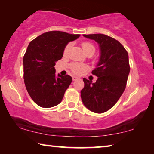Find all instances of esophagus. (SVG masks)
Segmentation results:
<instances>
[{
    "label": "esophagus",
    "mask_w": 154,
    "mask_h": 154,
    "mask_svg": "<svg viewBox=\"0 0 154 154\" xmlns=\"http://www.w3.org/2000/svg\"><path fill=\"white\" fill-rule=\"evenodd\" d=\"M77 79H78V77H75V76H74V77H72V80H73V81H76Z\"/></svg>",
    "instance_id": "34e87169"
}]
</instances>
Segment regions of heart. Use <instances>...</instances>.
Masks as SVG:
<instances>
[{"mask_svg":"<svg viewBox=\"0 0 154 154\" xmlns=\"http://www.w3.org/2000/svg\"><path fill=\"white\" fill-rule=\"evenodd\" d=\"M72 46V43L71 42L68 43L66 45L63 51L64 56H69ZM82 46L83 51L85 52V54H86L87 55L88 54H92V55H93V54H94V52L96 51V47L93 43L89 42V41H84V42H83L82 43ZM70 69H71L73 73L76 75H82L83 72L89 69V66L85 64H80L77 63V62H74V63H72L70 65Z\"/></svg>","mask_w":154,"mask_h":154,"instance_id":"obj_1","label":"heart"}]
</instances>
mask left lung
<instances>
[{
    "mask_svg": "<svg viewBox=\"0 0 154 154\" xmlns=\"http://www.w3.org/2000/svg\"><path fill=\"white\" fill-rule=\"evenodd\" d=\"M99 44L100 57L92 73L98 77L95 83L83 78L84 88L81 91L82 102L94 113H102L116 105L121 97L130 67L128 54L115 38L103 34L83 35Z\"/></svg>",
    "mask_w": 154,
    "mask_h": 154,
    "instance_id": "left-lung-1",
    "label": "left lung"
}]
</instances>
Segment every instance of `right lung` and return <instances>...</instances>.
Here are the masks:
<instances>
[{
    "label": "right lung",
    "instance_id": "right-lung-1",
    "mask_svg": "<svg viewBox=\"0 0 154 154\" xmlns=\"http://www.w3.org/2000/svg\"><path fill=\"white\" fill-rule=\"evenodd\" d=\"M62 31H49L30 41L23 58L26 90L36 105L43 108L58 105L72 82L69 75L56 77V62L63 56L66 44L79 37Z\"/></svg>",
    "mask_w": 154,
    "mask_h": 154
}]
</instances>
